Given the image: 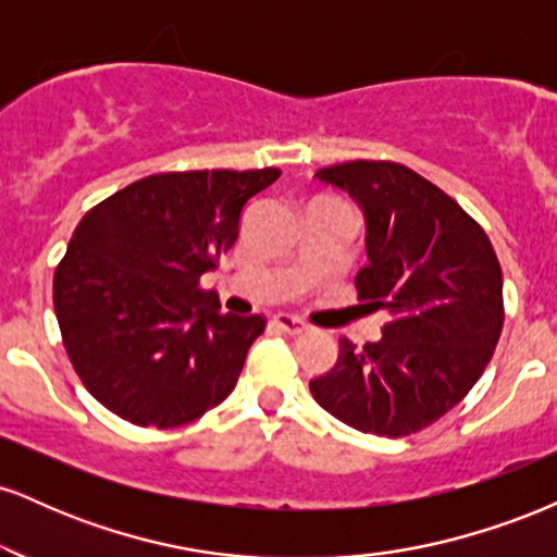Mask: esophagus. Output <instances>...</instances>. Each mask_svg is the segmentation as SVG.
<instances>
[{"instance_id": "obj_1", "label": "esophagus", "mask_w": 557, "mask_h": 557, "mask_svg": "<svg viewBox=\"0 0 557 557\" xmlns=\"http://www.w3.org/2000/svg\"><path fill=\"white\" fill-rule=\"evenodd\" d=\"M274 327L287 332V335H300V332H306V322H300V319L290 317V314H277L274 317Z\"/></svg>"}]
</instances>
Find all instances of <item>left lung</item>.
Returning a JSON list of instances; mask_svg holds the SVG:
<instances>
[{
  "label": "left lung",
  "mask_w": 557,
  "mask_h": 557,
  "mask_svg": "<svg viewBox=\"0 0 557 557\" xmlns=\"http://www.w3.org/2000/svg\"><path fill=\"white\" fill-rule=\"evenodd\" d=\"M317 181L354 198L367 222L359 300L385 309L376 343L341 341L311 395L343 424L406 437L466 398L503 330V272L482 227L445 190L395 162L332 164Z\"/></svg>",
  "instance_id": "1"
}]
</instances>
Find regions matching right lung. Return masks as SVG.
I'll use <instances>...</instances> for the list:
<instances>
[{
    "label": "right lung",
    "mask_w": 557,
    "mask_h": 557,
    "mask_svg": "<svg viewBox=\"0 0 557 557\" xmlns=\"http://www.w3.org/2000/svg\"><path fill=\"white\" fill-rule=\"evenodd\" d=\"M280 170L162 172L81 220L54 272L62 343L88 393L138 426H181L238 382L264 317L222 314L198 280Z\"/></svg>",
    "instance_id": "right-lung-1"
}]
</instances>
